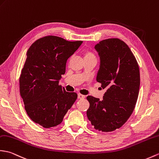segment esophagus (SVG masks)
Instances as JSON below:
<instances>
[{
    "label": "esophagus",
    "mask_w": 159,
    "mask_h": 159,
    "mask_svg": "<svg viewBox=\"0 0 159 159\" xmlns=\"http://www.w3.org/2000/svg\"><path fill=\"white\" fill-rule=\"evenodd\" d=\"M84 98H85V96H84V95H82V94H80V93L78 94V98L79 99H84Z\"/></svg>",
    "instance_id": "obj_1"
}]
</instances>
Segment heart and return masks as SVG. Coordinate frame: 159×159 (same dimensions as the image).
<instances>
[{
  "label": "heart",
  "instance_id": "b5f03b06",
  "mask_svg": "<svg viewBox=\"0 0 159 159\" xmlns=\"http://www.w3.org/2000/svg\"><path fill=\"white\" fill-rule=\"evenodd\" d=\"M83 57L84 60H87V59H96L94 53L89 50H85L84 51Z\"/></svg>",
  "mask_w": 159,
  "mask_h": 159
}]
</instances>
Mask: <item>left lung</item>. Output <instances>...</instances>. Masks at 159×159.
<instances>
[{"label": "left lung", "mask_w": 159, "mask_h": 159, "mask_svg": "<svg viewBox=\"0 0 159 159\" xmlns=\"http://www.w3.org/2000/svg\"><path fill=\"white\" fill-rule=\"evenodd\" d=\"M94 48L100 60L96 80L106 91L102 100L87 97V116L95 129L112 131L134 111L140 85L139 66L129 47L119 39L103 40Z\"/></svg>", "instance_id": "1"}]
</instances>
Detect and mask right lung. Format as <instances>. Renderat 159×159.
Segmentation results:
<instances>
[{
  "label": "right lung",
  "mask_w": 159,
  "mask_h": 159,
  "mask_svg": "<svg viewBox=\"0 0 159 159\" xmlns=\"http://www.w3.org/2000/svg\"><path fill=\"white\" fill-rule=\"evenodd\" d=\"M83 41L55 36L40 39L30 47L20 78V95L29 117L45 128L60 125L77 94L59 85L68 59Z\"/></svg>",
  "instance_id": "right-lung-1"
}]
</instances>
